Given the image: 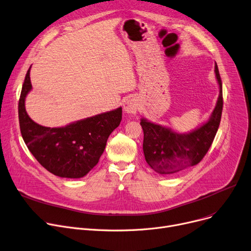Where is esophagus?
Instances as JSON below:
<instances>
[{"label": "esophagus", "instance_id": "esophagus-1", "mask_svg": "<svg viewBox=\"0 0 251 251\" xmlns=\"http://www.w3.org/2000/svg\"><path fill=\"white\" fill-rule=\"evenodd\" d=\"M124 109L127 113H136L139 109V102L135 97H131L127 99L125 104H124Z\"/></svg>", "mask_w": 251, "mask_h": 251}]
</instances>
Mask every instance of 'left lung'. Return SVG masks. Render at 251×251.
Returning <instances> with one entry per match:
<instances>
[{
	"label": "left lung",
	"mask_w": 251,
	"mask_h": 251,
	"mask_svg": "<svg viewBox=\"0 0 251 251\" xmlns=\"http://www.w3.org/2000/svg\"><path fill=\"white\" fill-rule=\"evenodd\" d=\"M216 77L220 86L217 105L210 121L186 135L176 134L171 129L141 120L144 130L143 151L146 162L160 174H173L199 164L208 153L220 126L223 110L222 81L218 66Z\"/></svg>",
	"instance_id": "8db88e82"
}]
</instances>
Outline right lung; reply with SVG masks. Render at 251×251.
I'll use <instances>...</instances> for the list:
<instances>
[{"label":"right lung","instance_id":"obj_1","mask_svg":"<svg viewBox=\"0 0 251 251\" xmlns=\"http://www.w3.org/2000/svg\"><path fill=\"white\" fill-rule=\"evenodd\" d=\"M31 68V67H30ZM30 68L27 71L18 104L22 138L40 165L66 178H80L99 161L111 132L122 122V107L65 127L37 125L25 110V97L31 90Z\"/></svg>","mask_w":251,"mask_h":251}]
</instances>
